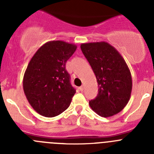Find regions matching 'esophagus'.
Instances as JSON below:
<instances>
[{"instance_id":"esophagus-1","label":"esophagus","mask_w":154,"mask_h":154,"mask_svg":"<svg viewBox=\"0 0 154 154\" xmlns=\"http://www.w3.org/2000/svg\"><path fill=\"white\" fill-rule=\"evenodd\" d=\"M79 90L81 91V92H82V91L84 90V86H83V85H82V86L79 87Z\"/></svg>"}]
</instances>
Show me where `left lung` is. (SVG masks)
I'll return each instance as SVG.
<instances>
[{"label": "left lung", "instance_id": "obj_1", "mask_svg": "<svg viewBox=\"0 0 154 154\" xmlns=\"http://www.w3.org/2000/svg\"><path fill=\"white\" fill-rule=\"evenodd\" d=\"M83 55L96 75L98 95L89 106L99 116L109 117L124 109L132 92L131 73L124 58L106 42L81 45Z\"/></svg>", "mask_w": 154, "mask_h": 154}]
</instances>
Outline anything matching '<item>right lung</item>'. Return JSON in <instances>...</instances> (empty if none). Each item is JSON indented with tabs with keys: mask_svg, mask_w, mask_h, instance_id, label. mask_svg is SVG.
Instances as JSON below:
<instances>
[{
	"mask_svg": "<svg viewBox=\"0 0 154 154\" xmlns=\"http://www.w3.org/2000/svg\"><path fill=\"white\" fill-rule=\"evenodd\" d=\"M76 48L74 44L51 41L41 46L30 60L23 89L28 103L40 115L54 117L69 106L75 89L65 64Z\"/></svg>",
	"mask_w": 154,
	"mask_h": 154,
	"instance_id": "right-lung-1",
	"label": "right lung"
}]
</instances>
